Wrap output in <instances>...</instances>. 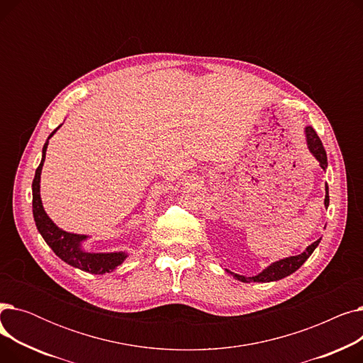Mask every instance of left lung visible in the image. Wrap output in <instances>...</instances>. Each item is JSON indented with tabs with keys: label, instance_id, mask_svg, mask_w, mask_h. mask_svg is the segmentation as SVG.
<instances>
[{
	"label": "left lung",
	"instance_id": "1",
	"mask_svg": "<svg viewBox=\"0 0 363 363\" xmlns=\"http://www.w3.org/2000/svg\"><path fill=\"white\" fill-rule=\"evenodd\" d=\"M306 138H308V147L311 150L312 155L318 159L319 164L322 169H327L328 162H327V152L325 148L322 145V141L319 140L318 133L315 132V129L312 126L306 128ZM330 204V196H328V185L325 186V206ZM320 242V238L316 240L313 244H311L306 250H304L301 255L298 256H291L287 259H282L279 262L272 263L271 266H268L263 272H260L256 277H242V275H237L233 274L238 281L242 282H271V281H278L281 278H285L291 275L293 272H296L300 266L309 259V256L313 253V250L318 247V244Z\"/></svg>",
	"mask_w": 363,
	"mask_h": 363
}]
</instances>
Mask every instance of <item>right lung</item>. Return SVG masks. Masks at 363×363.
<instances>
[{"instance_id": "1", "label": "right lung", "mask_w": 363, "mask_h": 363, "mask_svg": "<svg viewBox=\"0 0 363 363\" xmlns=\"http://www.w3.org/2000/svg\"><path fill=\"white\" fill-rule=\"evenodd\" d=\"M54 132H51L50 137L54 135ZM47 145H48V141L44 144L43 160L40 166L36 167L35 178L32 182V197H33L32 211H33V219H35L38 231L41 233L43 238L51 247L52 252L70 266H74V268L82 269L89 274H106L113 271L116 266H119L126 259L125 253H85L81 249V242L86 238L85 235L70 234L63 231L60 228H57L52 223V220L47 216L43 207L41 196H40V179H41L43 164L45 160Z\"/></svg>"}]
</instances>
